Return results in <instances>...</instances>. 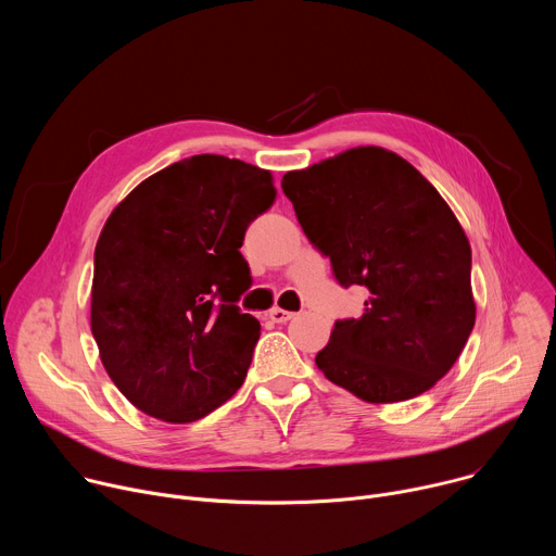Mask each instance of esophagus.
<instances>
[{
	"mask_svg": "<svg viewBox=\"0 0 556 556\" xmlns=\"http://www.w3.org/2000/svg\"><path fill=\"white\" fill-rule=\"evenodd\" d=\"M268 316H270V319H273L275 324H288L294 314L288 312V309H281V307H273V309L268 312Z\"/></svg>",
	"mask_w": 556,
	"mask_h": 556,
	"instance_id": "34e87169",
	"label": "esophagus"
}]
</instances>
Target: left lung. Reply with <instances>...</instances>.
<instances>
[{"label":"left lung","mask_w":556,"mask_h":556,"mask_svg":"<svg viewBox=\"0 0 556 556\" xmlns=\"http://www.w3.org/2000/svg\"><path fill=\"white\" fill-rule=\"evenodd\" d=\"M281 189L337 281L369 290L358 319L334 324L316 367L367 403H401L431 389L475 326L470 244L448 204L382 147L288 172Z\"/></svg>","instance_id":"obj_1"}]
</instances>
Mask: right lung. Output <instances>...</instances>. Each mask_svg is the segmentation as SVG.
I'll list each match as a JSON object with an SVG mask.
<instances>
[{"label":"right lung","instance_id":"right-lung-1","mask_svg":"<svg viewBox=\"0 0 556 556\" xmlns=\"http://www.w3.org/2000/svg\"><path fill=\"white\" fill-rule=\"evenodd\" d=\"M277 189L266 169L200 153L142 180L94 251L92 334L105 371L147 416L185 425L242 387L260 321L237 299L240 249Z\"/></svg>","mask_w":556,"mask_h":556}]
</instances>
